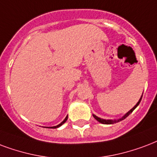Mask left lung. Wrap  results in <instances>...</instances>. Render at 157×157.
Returning a JSON list of instances; mask_svg holds the SVG:
<instances>
[{"label":"left lung","instance_id":"left-lung-1","mask_svg":"<svg viewBox=\"0 0 157 157\" xmlns=\"http://www.w3.org/2000/svg\"><path fill=\"white\" fill-rule=\"evenodd\" d=\"M142 94H143V93H142ZM142 95L141 96L140 100H138V102L136 104V105H135L134 107L132 108V109H130V110H129L128 113H125V114H124V115L123 116L122 118H118V119H104V118H99V117H97L96 115H94V114H93V117H94V118H95V119H96L98 122H100V123H101V124H115V123H118V122H120V121H122V120H124V118H126L127 117H128V116L129 114H130V113L132 112V111L134 110L135 109H136L137 106H138V105H139L140 102H141V100H142Z\"/></svg>","mask_w":157,"mask_h":157}]
</instances>
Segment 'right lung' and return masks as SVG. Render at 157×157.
Segmentation results:
<instances>
[{
  "label": "right lung",
  "instance_id": "right-lung-1",
  "mask_svg": "<svg viewBox=\"0 0 157 157\" xmlns=\"http://www.w3.org/2000/svg\"><path fill=\"white\" fill-rule=\"evenodd\" d=\"M67 118H68V115L67 116V117H66V118H65V119H64V120H63V121L62 122V123H61V124H58V125H57V126H54V127H51V128H59L60 126H62V125H63V124H64V123H65V122L67 121Z\"/></svg>",
  "mask_w": 157,
  "mask_h": 157
}]
</instances>
